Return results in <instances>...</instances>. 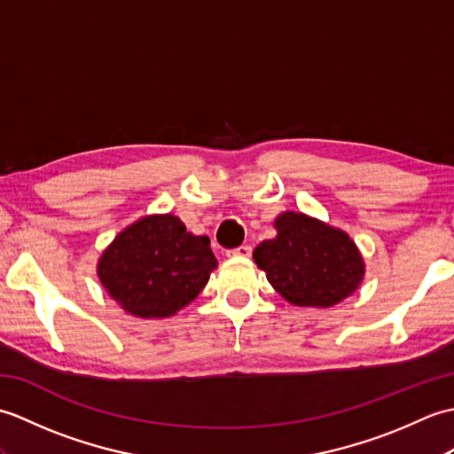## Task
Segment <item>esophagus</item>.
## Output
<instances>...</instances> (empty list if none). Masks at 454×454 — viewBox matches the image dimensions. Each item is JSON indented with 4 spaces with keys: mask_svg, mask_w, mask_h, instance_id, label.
Masks as SVG:
<instances>
[{
    "mask_svg": "<svg viewBox=\"0 0 454 454\" xmlns=\"http://www.w3.org/2000/svg\"><path fill=\"white\" fill-rule=\"evenodd\" d=\"M226 255L228 257H249V255H252V247H249V246H239L236 249H230Z\"/></svg>",
    "mask_w": 454,
    "mask_h": 454,
    "instance_id": "obj_1",
    "label": "esophagus"
}]
</instances>
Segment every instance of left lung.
Returning a JSON list of instances; mask_svg holds the SVG:
<instances>
[{"instance_id": "1", "label": "left lung", "mask_w": 454, "mask_h": 454, "mask_svg": "<svg viewBox=\"0 0 454 454\" xmlns=\"http://www.w3.org/2000/svg\"><path fill=\"white\" fill-rule=\"evenodd\" d=\"M277 236L254 252V262L285 301L332 308L364 278V259L351 236L304 212L286 210L273 222Z\"/></svg>"}]
</instances>
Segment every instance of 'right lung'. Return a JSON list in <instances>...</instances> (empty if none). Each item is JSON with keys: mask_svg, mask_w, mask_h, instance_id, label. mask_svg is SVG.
<instances>
[{"mask_svg": "<svg viewBox=\"0 0 454 454\" xmlns=\"http://www.w3.org/2000/svg\"><path fill=\"white\" fill-rule=\"evenodd\" d=\"M218 267L207 236L176 215H146L114 236L98 262L105 291L137 317H169L197 298Z\"/></svg>", "mask_w": 454, "mask_h": 454, "instance_id": "obj_1", "label": "right lung"}]
</instances>
